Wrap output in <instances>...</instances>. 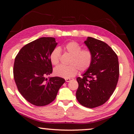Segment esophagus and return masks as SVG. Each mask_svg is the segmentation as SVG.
<instances>
[{"label": "esophagus", "instance_id": "1", "mask_svg": "<svg viewBox=\"0 0 134 134\" xmlns=\"http://www.w3.org/2000/svg\"><path fill=\"white\" fill-rule=\"evenodd\" d=\"M71 80H72V79H70V78L65 79V81H66V82H69V81H70Z\"/></svg>", "mask_w": 134, "mask_h": 134}]
</instances>
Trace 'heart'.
Masks as SVG:
<instances>
[{"instance_id": "1", "label": "heart", "mask_w": 134, "mask_h": 134, "mask_svg": "<svg viewBox=\"0 0 134 134\" xmlns=\"http://www.w3.org/2000/svg\"><path fill=\"white\" fill-rule=\"evenodd\" d=\"M64 48L70 55L71 65H59L54 68V73L55 76L69 79L76 75L78 68L80 71H86L89 69L92 63V54L89 50H81V47L78 43L71 41L64 45ZM61 50L56 48L51 52L49 56L50 62L53 65H57L60 61Z\"/></svg>"}]
</instances>
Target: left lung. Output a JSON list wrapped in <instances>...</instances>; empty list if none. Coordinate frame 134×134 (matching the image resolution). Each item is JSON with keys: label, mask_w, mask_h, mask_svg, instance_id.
<instances>
[{"label": "left lung", "mask_w": 134, "mask_h": 134, "mask_svg": "<svg viewBox=\"0 0 134 134\" xmlns=\"http://www.w3.org/2000/svg\"><path fill=\"white\" fill-rule=\"evenodd\" d=\"M92 54V63L83 77L77 78L76 98L81 105L94 108L105 103L116 88L119 75L118 58L109 45L87 37L85 42Z\"/></svg>", "instance_id": "obj_1"}]
</instances>
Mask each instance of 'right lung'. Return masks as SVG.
<instances>
[{"instance_id":"add662e5","label":"right lung","mask_w":134,"mask_h":134,"mask_svg":"<svg viewBox=\"0 0 134 134\" xmlns=\"http://www.w3.org/2000/svg\"><path fill=\"white\" fill-rule=\"evenodd\" d=\"M57 45L53 37H42L22 47L15 59L13 77L18 89L29 103L48 105L55 99L64 79L45 76L53 72L49 56Z\"/></svg>"}]
</instances>
